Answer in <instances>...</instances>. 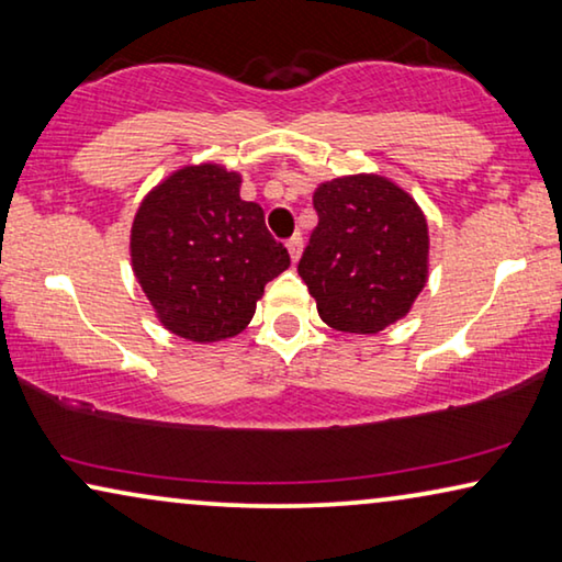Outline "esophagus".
<instances>
[{
    "instance_id": "esophagus-1",
    "label": "esophagus",
    "mask_w": 562,
    "mask_h": 562,
    "mask_svg": "<svg viewBox=\"0 0 562 562\" xmlns=\"http://www.w3.org/2000/svg\"><path fill=\"white\" fill-rule=\"evenodd\" d=\"M288 251H290L292 262H297L300 255H303V236H300V234L292 236V239L288 241Z\"/></svg>"
}]
</instances>
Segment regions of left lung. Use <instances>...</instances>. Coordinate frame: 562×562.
<instances>
[{
  "label": "left lung",
  "mask_w": 562,
  "mask_h": 562,
  "mask_svg": "<svg viewBox=\"0 0 562 562\" xmlns=\"http://www.w3.org/2000/svg\"><path fill=\"white\" fill-rule=\"evenodd\" d=\"M318 226L297 272L318 315L344 334H379L405 318L428 282V218L394 180L353 172L315 188Z\"/></svg>",
  "instance_id": "1"
}]
</instances>
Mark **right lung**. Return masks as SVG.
I'll list each match as a JSON object with an SVG mask.
<instances>
[{
  "mask_svg": "<svg viewBox=\"0 0 562 562\" xmlns=\"http://www.w3.org/2000/svg\"><path fill=\"white\" fill-rule=\"evenodd\" d=\"M241 176L218 162L183 165L134 213L132 272L170 334L216 344L241 334L265 284L290 255L265 226L259 203L241 201Z\"/></svg>",
  "mask_w": 562,
  "mask_h": 562,
  "instance_id": "1",
  "label": "right lung"
}]
</instances>
